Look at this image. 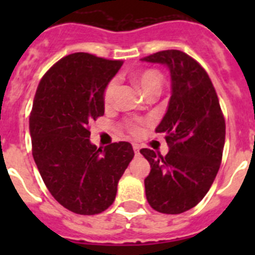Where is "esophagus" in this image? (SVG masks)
Masks as SVG:
<instances>
[{
	"label": "esophagus",
	"mask_w": 255,
	"mask_h": 255,
	"mask_svg": "<svg viewBox=\"0 0 255 255\" xmlns=\"http://www.w3.org/2000/svg\"><path fill=\"white\" fill-rule=\"evenodd\" d=\"M132 148H134L135 154L138 155L139 154V145H138V144H134V145H132Z\"/></svg>",
	"instance_id": "esophagus-1"
}]
</instances>
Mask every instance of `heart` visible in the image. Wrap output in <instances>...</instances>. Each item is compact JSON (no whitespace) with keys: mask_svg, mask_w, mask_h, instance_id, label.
I'll return each mask as SVG.
<instances>
[{"mask_svg":"<svg viewBox=\"0 0 255 255\" xmlns=\"http://www.w3.org/2000/svg\"><path fill=\"white\" fill-rule=\"evenodd\" d=\"M132 80L136 83L139 88L143 91L144 96L150 92H158L161 93L162 87H163V75H162L159 71L157 70H144V71H140L138 74H134L132 75ZM117 89V80H111L108 83L107 87L105 89V93H103V100H105L106 105H110L114 101L115 93H116ZM131 131L134 134L139 132V126L138 125H132L131 126Z\"/></svg>","mask_w":255,"mask_h":255,"instance_id":"b5f03b06","label":"heart"}]
</instances>
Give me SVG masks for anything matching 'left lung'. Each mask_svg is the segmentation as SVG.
Returning a JSON list of instances; mask_svg holds the SVG:
<instances>
[{"label":"left lung","mask_w":255,"mask_h":255,"mask_svg":"<svg viewBox=\"0 0 255 255\" xmlns=\"http://www.w3.org/2000/svg\"><path fill=\"white\" fill-rule=\"evenodd\" d=\"M167 66L171 97L155 131L164 134L168 153L140 150L150 164L145 197L155 211L179 215L206 197L220 168L225 145L224 115L208 74L194 58L167 49L141 58Z\"/></svg>","instance_id":"obj_1"}]
</instances>
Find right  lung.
I'll return each mask as SVG.
<instances>
[{"instance_id": "add662e5", "label": "right lung", "mask_w": 255, "mask_h": 255, "mask_svg": "<svg viewBox=\"0 0 255 255\" xmlns=\"http://www.w3.org/2000/svg\"><path fill=\"white\" fill-rule=\"evenodd\" d=\"M121 66L120 60L73 53L44 74L35 92L29 117L33 158L52 197L78 215H97L114 203L134 157L128 141L97 148L88 130L105 115L103 93Z\"/></svg>"}]
</instances>
